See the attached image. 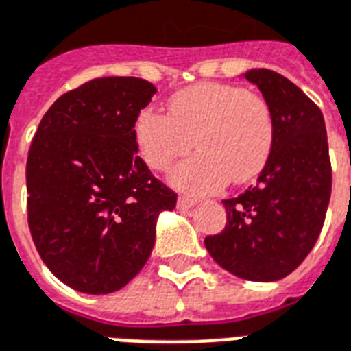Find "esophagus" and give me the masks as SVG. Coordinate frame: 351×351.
<instances>
[{"instance_id": "obj_1", "label": "esophagus", "mask_w": 351, "mask_h": 351, "mask_svg": "<svg viewBox=\"0 0 351 351\" xmlns=\"http://www.w3.org/2000/svg\"><path fill=\"white\" fill-rule=\"evenodd\" d=\"M195 205H197V201L192 199V197H186V195H181L178 199V208H181V210H189Z\"/></svg>"}]
</instances>
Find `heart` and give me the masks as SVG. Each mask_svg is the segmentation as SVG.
<instances>
[{
  "instance_id": "obj_1",
  "label": "heart",
  "mask_w": 351,
  "mask_h": 351,
  "mask_svg": "<svg viewBox=\"0 0 351 351\" xmlns=\"http://www.w3.org/2000/svg\"><path fill=\"white\" fill-rule=\"evenodd\" d=\"M143 161L167 170L192 148L197 154L170 172V183L192 194H210L256 178L273 154L276 124L267 100L227 84H199L173 95L168 115L143 110L133 122Z\"/></svg>"
}]
</instances>
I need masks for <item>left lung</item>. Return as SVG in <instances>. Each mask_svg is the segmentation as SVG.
Instances as JSON below:
<instances>
[{
  "mask_svg": "<svg viewBox=\"0 0 351 351\" xmlns=\"http://www.w3.org/2000/svg\"><path fill=\"white\" fill-rule=\"evenodd\" d=\"M243 77L273 110L274 148L256 184L223 199L227 225L206 236L205 247L234 276L276 282L304 262L324 225L331 195L326 124L319 106L286 77L269 69Z\"/></svg>",
  "mask_w": 351,
  "mask_h": 351,
  "instance_id": "obj_1",
  "label": "left lung"
}]
</instances>
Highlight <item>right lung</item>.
<instances>
[{
    "label": "right lung",
    "mask_w": 351,
    "mask_h": 351,
    "mask_svg": "<svg viewBox=\"0 0 351 351\" xmlns=\"http://www.w3.org/2000/svg\"><path fill=\"white\" fill-rule=\"evenodd\" d=\"M156 93L143 78H95L62 95L32 138V241L49 271L80 293L126 286L150 258L159 214L176 206L178 194L152 176L133 138Z\"/></svg>",
    "instance_id": "1"
}]
</instances>
